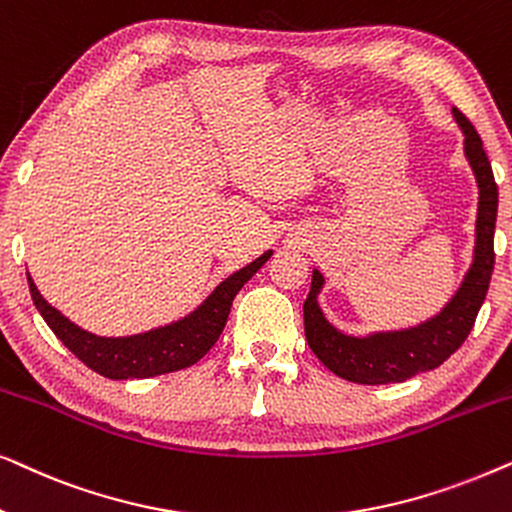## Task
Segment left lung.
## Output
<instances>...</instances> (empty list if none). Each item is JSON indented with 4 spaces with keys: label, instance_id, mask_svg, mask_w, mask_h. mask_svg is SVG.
I'll return each instance as SVG.
<instances>
[{
    "label": "left lung",
    "instance_id": "left-lung-1",
    "mask_svg": "<svg viewBox=\"0 0 512 512\" xmlns=\"http://www.w3.org/2000/svg\"><path fill=\"white\" fill-rule=\"evenodd\" d=\"M459 128L464 130V151L478 181V221H475L473 263L464 275V282L450 303L436 317L426 319L403 331L370 333L366 338L345 335L331 326L317 303L324 289V275L312 270V286L303 305L305 338L317 359L342 380L356 384H389L405 382L408 377L438 368L450 359L471 333L482 303H485L489 279L494 270V228L496 207H499V188H496L492 165L482 139L471 121L452 109Z\"/></svg>",
    "mask_w": 512,
    "mask_h": 512
}]
</instances>
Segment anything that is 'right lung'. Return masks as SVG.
<instances>
[{
	"instance_id": "obj_1",
	"label": "right lung",
	"mask_w": 512,
	"mask_h": 512,
	"mask_svg": "<svg viewBox=\"0 0 512 512\" xmlns=\"http://www.w3.org/2000/svg\"><path fill=\"white\" fill-rule=\"evenodd\" d=\"M270 256L272 251H265L247 268L223 279L209 293L205 303L188 317L174 321V324L153 328V331L128 335V338H100V335L83 331L67 317H62L53 305L46 303L30 275H27V284H30L34 305H37L48 328L58 335L62 345L76 359L86 363L95 373L109 377V380H144V377L174 373V370L198 363L219 340L237 291L263 268Z\"/></svg>"
}]
</instances>
